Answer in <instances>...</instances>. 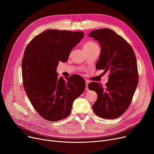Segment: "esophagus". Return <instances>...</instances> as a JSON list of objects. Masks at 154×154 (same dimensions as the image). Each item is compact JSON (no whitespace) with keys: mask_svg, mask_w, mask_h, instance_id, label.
<instances>
[{"mask_svg":"<svg viewBox=\"0 0 154 154\" xmlns=\"http://www.w3.org/2000/svg\"><path fill=\"white\" fill-rule=\"evenodd\" d=\"M85 84H86V88H85V90L87 91H88V84H89V81H88V80H86V81H85Z\"/></svg>","mask_w":154,"mask_h":154,"instance_id":"1","label":"esophagus"}]
</instances>
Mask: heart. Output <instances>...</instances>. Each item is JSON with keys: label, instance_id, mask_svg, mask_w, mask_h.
<instances>
[{"label": "heart", "instance_id": "heart-1", "mask_svg": "<svg viewBox=\"0 0 154 154\" xmlns=\"http://www.w3.org/2000/svg\"><path fill=\"white\" fill-rule=\"evenodd\" d=\"M99 48L98 45L95 42H92V41H89V42H86L83 46V48L85 51H91V50L94 49V48Z\"/></svg>", "mask_w": 154, "mask_h": 154}]
</instances>
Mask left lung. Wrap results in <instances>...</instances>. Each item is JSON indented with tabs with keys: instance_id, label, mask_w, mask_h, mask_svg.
Returning <instances> with one entry per match:
<instances>
[{
	"instance_id": "1",
	"label": "left lung",
	"mask_w": 154,
	"mask_h": 154,
	"mask_svg": "<svg viewBox=\"0 0 154 154\" xmlns=\"http://www.w3.org/2000/svg\"><path fill=\"white\" fill-rule=\"evenodd\" d=\"M88 36L97 40L100 45L96 69L109 74L105 89L98 82L88 84V89L97 94L93 111L101 118L116 119L128 108L138 84L135 55L130 44L111 29L94 30Z\"/></svg>"
}]
</instances>
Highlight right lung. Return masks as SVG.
Segmentation results:
<instances>
[{
	"mask_svg": "<svg viewBox=\"0 0 154 154\" xmlns=\"http://www.w3.org/2000/svg\"><path fill=\"white\" fill-rule=\"evenodd\" d=\"M83 32L48 29L27 45L22 61L24 90L34 108L44 119L55 122L66 118L73 102L85 88L83 77L58 76L60 61L66 62L73 48L84 37Z\"/></svg>",
	"mask_w": 154,
	"mask_h": 154,
	"instance_id": "right-lung-1",
	"label": "right lung"
}]
</instances>
